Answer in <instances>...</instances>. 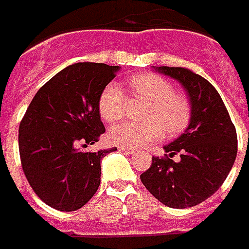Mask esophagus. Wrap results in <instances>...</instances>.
Listing matches in <instances>:
<instances>
[{
	"instance_id": "1",
	"label": "esophagus",
	"mask_w": 249,
	"mask_h": 249,
	"mask_svg": "<svg viewBox=\"0 0 249 249\" xmlns=\"http://www.w3.org/2000/svg\"><path fill=\"white\" fill-rule=\"evenodd\" d=\"M119 150L121 151H123V153H126V154H134L137 150L133 149V147H119Z\"/></svg>"
}]
</instances>
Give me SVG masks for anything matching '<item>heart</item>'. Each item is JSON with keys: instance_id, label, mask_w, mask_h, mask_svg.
<instances>
[{"instance_id": "heart-1", "label": "heart", "mask_w": 249, "mask_h": 249, "mask_svg": "<svg viewBox=\"0 0 249 249\" xmlns=\"http://www.w3.org/2000/svg\"><path fill=\"white\" fill-rule=\"evenodd\" d=\"M134 95L149 102L144 122L123 121L114 124L108 138L114 144L124 147H143L169 135L182 133L189 124L192 106L184 93L176 92L172 83L154 73H142L131 79ZM98 110L106 122H115L124 114L126 96L116 83L103 88L98 100Z\"/></svg>"}]
</instances>
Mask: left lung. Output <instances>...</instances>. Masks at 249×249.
I'll use <instances>...</instances> for the list:
<instances>
[{"mask_svg": "<svg viewBox=\"0 0 249 249\" xmlns=\"http://www.w3.org/2000/svg\"><path fill=\"white\" fill-rule=\"evenodd\" d=\"M185 88L192 106L188 128L163 146L165 157H153L141 181L169 208L198 205L223 185L237 154V135L223 99L211 83L182 67H157ZM179 154L178 162L171 158Z\"/></svg>", "mask_w": 249, "mask_h": 249, "instance_id": "obj_1", "label": "left lung"}]
</instances>
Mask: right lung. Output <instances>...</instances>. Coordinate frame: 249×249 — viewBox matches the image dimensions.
<instances>
[{"instance_id": "add662e5", "label": "right lung", "mask_w": 249, "mask_h": 249, "mask_svg": "<svg viewBox=\"0 0 249 249\" xmlns=\"http://www.w3.org/2000/svg\"><path fill=\"white\" fill-rule=\"evenodd\" d=\"M118 65L76 63L40 88L18 127L22 170L38 198L57 211L72 212L92 198L100 185L102 158L115 147L83 151L106 128L98 100L116 76Z\"/></svg>"}]
</instances>
